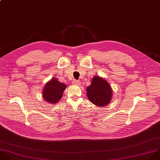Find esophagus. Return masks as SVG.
<instances>
[{
    "label": "esophagus",
    "instance_id": "1",
    "mask_svg": "<svg viewBox=\"0 0 160 160\" xmlns=\"http://www.w3.org/2000/svg\"><path fill=\"white\" fill-rule=\"evenodd\" d=\"M72 83H73L74 84H76V85H79V84H81L79 81H78L76 80V79H74V80H73V81H72Z\"/></svg>",
    "mask_w": 160,
    "mask_h": 160
}]
</instances>
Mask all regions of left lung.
Masks as SVG:
<instances>
[{"label":"left lung","instance_id":"8db88e82","mask_svg":"<svg viewBox=\"0 0 160 160\" xmlns=\"http://www.w3.org/2000/svg\"><path fill=\"white\" fill-rule=\"evenodd\" d=\"M87 97L94 105L105 107L112 100V90L109 83L100 76H94L87 87Z\"/></svg>","mask_w":160,"mask_h":160}]
</instances>
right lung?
<instances>
[{
  "mask_svg": "<svg viewBox=\"0 0 160 160\" xmlns=\"http://www.w3.org/2000/svg\"><path fill=\"white\" fill-rule=\"evenodd\" d=\"M67 85L59 82L57 78H52L45 86L43 90V99L47 102L55 104L62 98Z\"/></svg>",
  "mask_w": 160,
  "mask_h": 160,
  "instance_id": "1",
  "label": "right lung"
}]
</instances>
